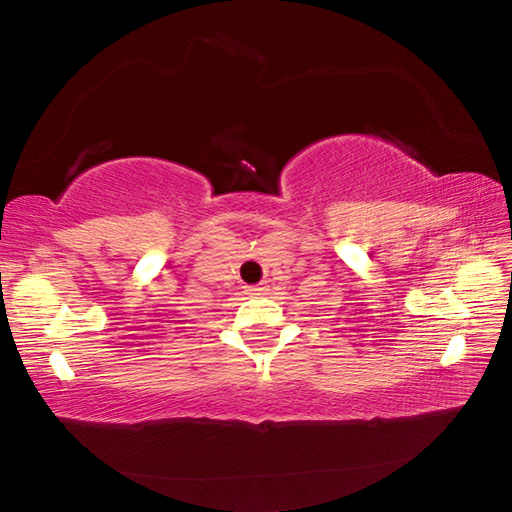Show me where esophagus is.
<instances>
[{
	"instance_id": "34e87169",
	"label": "esophagus",
	"mask_w": 512,
	"mask_h": 512,
	"mask_svg": "<svg viewBox=\"0 0 512 512\" xmlns=\"http://www.w3.org/2000/svg\"><path fill=\"white\" fill-rule=\"evenodd\" d=\"M248 291V296H266V287H264V284H255V287H248L246 289Z\"/></svg>"
}]
</instances>
